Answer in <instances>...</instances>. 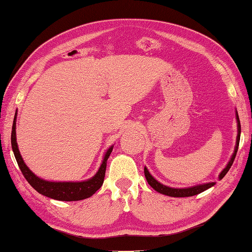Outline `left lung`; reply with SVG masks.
<instances>
[{
  "label": "left lung",
  "instance_id": "left-lung-1",
  "mask_svg": "<svg viewBox=\"0 0 252 252\" xmlns=\"http://www.w3.org/2000/svg\"><path fill=\"white\" fill-rule=\"evenodd\" d=\"M236 117H237V123H238V135H237V142H236V148H235V153L232 155L230 161L228 162V164L226 165V168L221 171V173L220 174V180H221L222 178L225 177L226 173L228 172L230 167L234 163V160L236 158L237 151H238V146H239V140H240V131H241V127H240V121H239V116L238 113H236ZM145 172V177L147 179V182L149 183V185L153 189H155L157 192H159L161 194H164V195L168 196H172V197H187V196H193L196 195V194H200L202 192L205 191V189L212 188L213 185H215L216 182H212V183H206V184H202V185H196V187L193 188H189V189H173V188H169L165 187V185L161 184L160 182L157 181V180L149 173V171L147 170V168L145 167L144 169Z\"/></svg>",
  "mask_w": 252,
  "mask_h": 252
}]
</instances>
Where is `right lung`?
Returning a JSON list of instances; mask_svg holds the SVG:
<instances>
[{
    "instance_id": "obj_1",
    "label": "right lung",
    "mask_w": 252,
    "mask_h": 252,
    "mask_svg": "<svg viewBox=\"0 0 252 252\" xmlns=\"http://www.w3.org/2000/svg\"><path fill=\"white\" fill-rule=\"evenodd\" d=\"M15 120L16 118H14L12 135H11V144H12L13 153H14V156H15L17 164L18 167H20L23 175L27 180V182L30 183L38 193H40L45 196H48L50 198H54V200L70 202V201H80V200H84V198H88L91 195H93V194L102 187V184L104 182V177H105L107 159L112 153L113 147H111V148L107 150V153L105 157H104V160L101 164V168L98 169L97 173L94 175L92 179L88 180V181H83V182L45 181V180L36 177V175L27 168V165L24 163L20 151H18V148H17Z\"/></svg>"
}]
</instances>
